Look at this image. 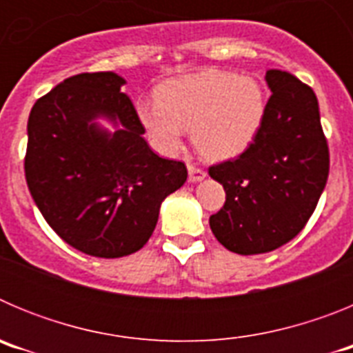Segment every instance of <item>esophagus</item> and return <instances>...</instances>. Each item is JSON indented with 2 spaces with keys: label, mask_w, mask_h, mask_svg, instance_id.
<instances>
[{
  "label": "esophagus",
  "mask_w": 353,
  "mask_h": 353,
  "mask_svg": "<svg viewBox=\"0 0 353 353\" xmlns=\"http://www.w3.org/2000/svg\"><path fill=\"white\" fill-rule=\"evenodd\" d=\"M187 170H189V180H191V182H201V180L207 176V173H205L201 168L194 166V164H189Z\"/></svg>",
  "instance_id": "obj_1"
}]
</instances>
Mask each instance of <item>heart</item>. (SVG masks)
<instances>
[{"mask_svg":"<svg viewBox=\"0 0 353 353\" xmlns=\"http://www.w3.org/2000/svg\"><path fill=\"white\" fill-rule=\"evenodd\" d=\"M265 108L263 88L256 79L203 70L159 86L157 102L141 101L138 114L164 154H176L183 130H191L201 157L224 161L242 154L256 138Z\"/></svg>","mask_w":353,"mask_h":353,"instance_id":"heart-1","label":"heart"}]
</instances>
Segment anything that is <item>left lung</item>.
<instances>
[{"mask_svg": "<svg viewBox=\"0 0 353 353\" xmlns=\"http://www.w3.org/2000/svg\"><path fill=\"white\" fill-rule=\"evenodd\" d=\"M263 123L235 159L208 168L226 201L210 215L215 239L236 254H261L297 236L329 176V146L313 90L283 70H267Z\"/></svg>", "mask_w": 353, "mask_h": 353, "instance_id": "1", "label": "left lung"}]
</instances>
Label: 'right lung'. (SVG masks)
Returning <instances> with one entry per match:
<instances>
[{
  "label": "right lung",
  "mask_w": 353,
  "mask_h": 353,
  "mask_svg": "<svg viewBox=\"0 0 353 353\" xmlns=\"http://www.w3.org/2000/svg\"><path fill=\"white\" fill-rule=\"evenodd\" d=\"M114 72L77 74L40 97L28 118V189L43 219L77 251L121 258L148 242L166 196L187 168L145 141L132 101ZM108 117L114 133L94 120Z\"/></svg>",
  "instance_id": "obj_1"
}]
</instances>
